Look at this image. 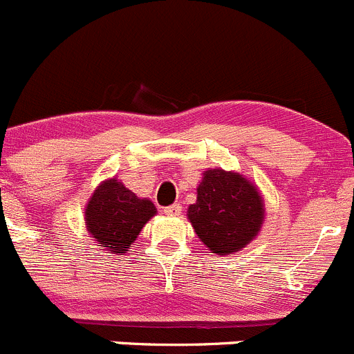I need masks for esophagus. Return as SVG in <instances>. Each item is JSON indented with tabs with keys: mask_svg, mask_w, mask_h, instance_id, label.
<instances>
[{
	"mask_svg": "<svg viewBox=\"0 0 354 354\" xmlns=\"http://www.w3.org/2000/svg\"><path fill=\"white\" fill-rule=\"evenodd\" d=\"M163 213H165V215H169V216H178L182 213V206L178 205V203H176V205L163 208Z\"/></svg>",
	"mask_w": 354,
	"mask_h": 354,
	"instance_id": "obj_1",
	"label": "esophagus"
}]
</instances>
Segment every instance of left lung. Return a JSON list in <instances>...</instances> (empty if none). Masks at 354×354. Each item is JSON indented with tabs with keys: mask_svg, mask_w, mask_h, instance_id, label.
I'll return each mask as SVG.
<instances>
[{
	"mask_svg": "<svg viewBox=\"0 0 354 354\" xmlns=\"http://www.w3.org/2000/svg\"><path fill=\"white\" fill-rule=\"evenodd\" d=\"M196 194L187 218L212 253L234 254L257 239L265 223V199L253 180L220 167L209 169L203 174Z\"/></svg>",
	"mask_w": 354,
	"mask_h": 354,
	"instance_id": "obj_1",
	"label": "left lung"
}]
</instances>
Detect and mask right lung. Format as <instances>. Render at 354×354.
Returning <instances> with one entry per match:
<instances>
[{"label":"right lung","instance_id":"add662e5","mask_svg":"<svg viewBox=\"0 0 354 354\" xmlns=\"http://www.w3.org/2000/svg\"><path fill=\"white\" fill-rule=\"evenodd\" d=\"M156 215L148 198H138L117 177L104 178L84 209L87 234L110 254L129 251L142 227Z\"/></svg>","mask_w":354,"mask_h":354}]
</instances>
